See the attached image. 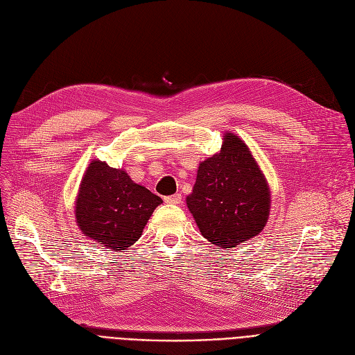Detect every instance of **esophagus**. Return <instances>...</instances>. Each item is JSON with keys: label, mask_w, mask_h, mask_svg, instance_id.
<instances>
[{"label": "esophagus", "mask_w": 355, "mask_h": 355, "mask_svg": "<svg viewBox=\"0 0 355 355\" xmlns=\"http://www.w3.org/2000/svg\"><path fill=\"white\" fill-rule=\"evenodd\" d=\"M165 203L168 205H180L181 203V194H173V196H168L164 198Z\"/></svg>", "instance_id": "obj_1"}]
</instances>
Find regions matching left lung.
<instances>
[{
    "instance_id": "left-lung-1",
    "label": "left lung",
    "mask_w": 355,
    "mask_h": 355,
    "mask_svg": "<svg viewBox=\"0 0 355 355\" xmlns=\"http://www.w3.org/2000/svg\"><path fill=\"white\" fill-rule=\"evenodd\" d=\"M270 187L251 150L225 133L220 152L198 165L187 207L202 235L219 248L257 236L270 216Z\"/></svg>"
}]
</instances>
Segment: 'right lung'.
Segmentation results:
<instances>
[{
	"label": "right lung",
	"mask_w": 355,
	"mask_h": 355,
	"mask_svg": "<svg viewBox=\"0 0 355 355\" xmlns=\"http://www.w3.org/2000/svg\"><path fill=\"white\" fill-rule=\"evenodd\" d=\"M161 197L136 184L126 171L91 161L75 202L83 234L112 251H125L141 238Z\"/></svg>",
	"instance_id": "obj_1"
}]
</instances>
